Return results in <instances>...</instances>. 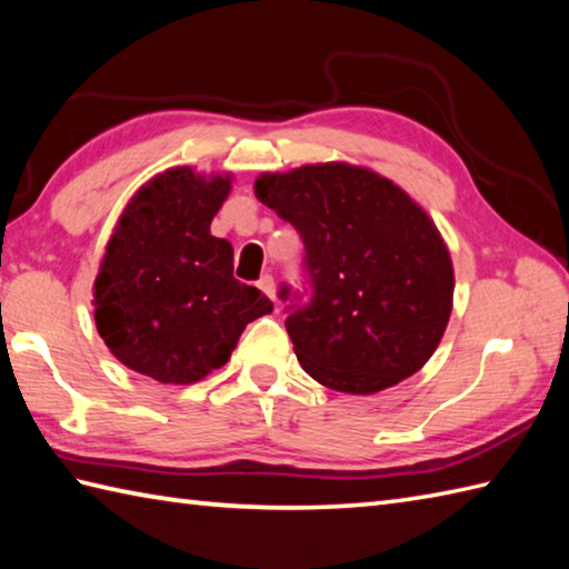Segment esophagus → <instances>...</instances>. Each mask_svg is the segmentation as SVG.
Here are the masks:
<instances>
[{
    "label": "esophagus",
    "mask_w": 569,
    "mask_h": 569,
    "mask_svg": "<svg viewBox=\"0 0 569 569\" xmlns=\"http://www.w3.org/2000/svg\"><path fill=\"white\" fill-rule=\"evenodd\" d=\"M259 288H261V291H263L266 296H269L271 300L276 298V283H273V276H271V273H263V276L259 278Z\"/></svg>",
    "instance_id": "34e87169"
}]
</instances>
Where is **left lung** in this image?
<instances>
[{
  "label": "left lung",
  "mask_w": 569,
  "mask_h": 569,
  "mask_svg": "<svg viewBox=\"0 0 569 569\" xmlns=\"http://www.w3.org/2000/svg\"><path fill=\"white\" fill-rule=\"evenodd\" d=\"M253 192L303 239V293L283 283L278 298L291 300L286 330L310 377L377 393L426 365L455 291L430 217L389 178L347 163L266 173Z\"/></svg>",
  "instance_id": "1"
}]
</instances>
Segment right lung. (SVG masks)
I'll list each match as a JSON object with an SVG mask.
<instances>
[{"instance_id": "1", "label": "right lung", "mask_w": 569, "mask_h": 569, "mask_svg": "<svg viewBox=\"0 0 569 569\" xmlns=\"http://www.w3.org/2000/svg\"><path fill=\"white\" fill-rule=\"evenodd\" d=\"M229 176L171 168L119 217L94 278V325L124 367L161 383H196L227 365L251 320L273 310L239 283L234 249L210 234Z\"/></svg>"}]
</instances>
